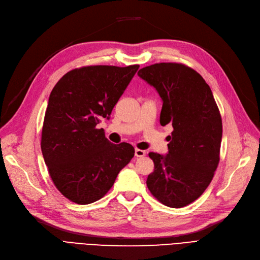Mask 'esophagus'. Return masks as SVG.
Masks as SVG:
<instances>
[{"label": "esophagus", "instance_id": "esophagus-1", "mask_svg": "<svg viewBox=\"0 0 260 260\" xmlns=\"http://www.w3.org/2000/svg\"><path fill=\"white\" fill-rule=\"evenodd\" d=\"M145 154H146V152L143 151V149H139V148L135 149V156L136 157H143V156H145Z\"/></svg>", "mask_w": 260, "mask_h": 260}]
</instances>
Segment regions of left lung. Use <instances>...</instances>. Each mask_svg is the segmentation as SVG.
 Listing matches in <instances>:
<instances>
[{
	"instance_id": "8db88e82",
	"label": "left lung",
	"mask_w": 260,
	"mask_h": 260,
	"mask_svg": "<svg viewBox=\"0 0 260 260\" xmlns=\"http://www.w3.org/2000/svg\"><path fill=\"white\" fill-rule=\"evenodd\" d=\"M138 76L160 95V124L174 128L169 152L148 154L155 170L147 177V187L165 206L183 208L202 195L219 163V109L207 82L185 65L158 63L142 68Z\"/></svg>"
}]
</instances>
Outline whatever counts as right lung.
I'll use <instances>...</instances> for the list:
<instances>
[{"label":"right lung","mask_w":260,"mask_h":260,"mask_svg":"<svg viewBox=\"0 0 260 260\" xmlns=\"http://www.w3.org/2000/svg\"><path fill=\"white\" fill-rule=\"evenodd\" d=\"M139 65H97L65 74L50 92L41 148L60 193L78 204L102 198L135 155L128 143L114 144L97 128L108 118Z\"/></svg>","instance_id":"obj_1"}]
</instances>
